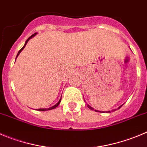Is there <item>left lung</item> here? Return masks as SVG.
<instances>
[{
    "label": "left lung",
    "instance_id": "left-lung-1",
    "mask_svg": "<svg viewBox=\"0 0 147 147\" xmlns=\"http://www.w3.org/2000/svg\"><path fill=\"white\" fill-rule=\"evenodd\" d=\"M123 105H121V106H120V107H118V109H120V108L121 107L123 106ZM88 107L89 109H92V110H94V111H95V112H101V111H98V110H96V109H94V108H92V107H90V106H89V105H88ZM115 110H117V109H114V110H112V112H113V111H115ZM107 112V113H109V112H111V111H107V112Z\"/></svg>",
    "mask_w": 147,
    "mask_h": 147
}]
</instances>
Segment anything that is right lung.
I'll return each instance as SVG.
<instances>
[{
	"label": "right lung",
	"mask_w": 147,
	"mask_h": 147,
	"mask_svg": "<svg viewBox=\"0 0 147 147\" xmlns=\"http://www.w3.org/2000/svg\"><path fill=\"white\" fill-rule=\"evenodd\" d=\"M36 34H37V33H34L33 35H31V36H30V38H28V39H27V40H26V42H25V43H24V46H23V47L21 49H20V51L18 52L17 55H16V58H17V57H18V56H19V55H20V53H21V51H22L23 49H24V48L25 47L26 44H27V42H28V41H29V40H30V39H31V38H33L34 36H35V35H36ZM61 95H62V94H61ZM61 98H60V99H59V101L58 102H57V104H56V105H54V106L51 107L47 108V109H46H46H37V110H38V111H47V110H51V109H55V108H56V107H57L59 106V104H60V102H61Z\"/></svg>",
	"instance_id": "right-lung-1"
}]
</instances>
